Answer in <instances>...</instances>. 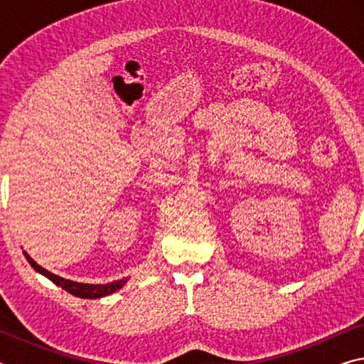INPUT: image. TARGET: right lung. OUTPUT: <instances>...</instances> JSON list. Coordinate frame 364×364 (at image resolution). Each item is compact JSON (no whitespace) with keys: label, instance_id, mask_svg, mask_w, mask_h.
Returning a JSON list of instances; mask_svg holds the SVG:
<instances>
[{"label":"right lung","instance_id":"1","mask_svg":"<svg viewBox=\"0 0 364 364\" xmlns=\"http://www.w3.org/2000/svg\"><path fill=\"white\" fill-rule=\"evenodd\" d=\"M26 254V252H23ZM26 258L28 260V263L32 264V267L38 271V273L45 274L48 279H51L54 284L60 286L63 289H65L67 292H70L72 295H77V297H82V299H101V297H106V295L112 294L115 291H119L122 289V286L127 282L125 279H119V281H114V282H109V284H83V282H75V281H69V279H64V278H59V276L49 273L48 269L41 268L40 264H36L32 258L28 257V254H26Z\"/></svg>","mask_w":364,"mask_h":364}]
</instances>
